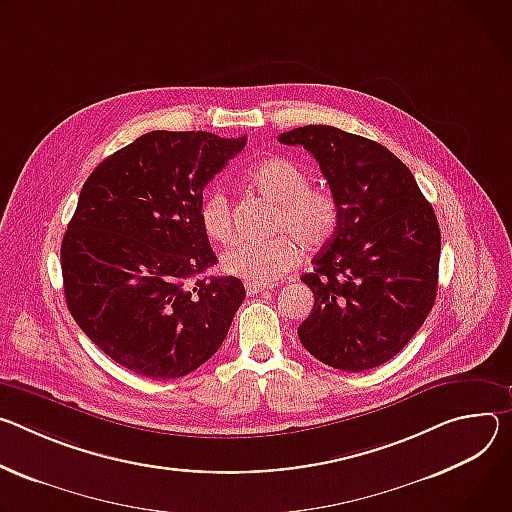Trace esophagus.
I'll list each match as a JSON object with an SVG mask.
<instances>
[{"label":"esophagus","mask_w":512,"mask_h":512,"mask_svg":"<svg viewBox=\"0 0 512 512\" xmlns=\"http://www.w3.org/2000/svg\"><path fill=\"white\" fill-rule=\"evenodd\" d=\"M268 285H256V282H246V293L248 295H256V293H264L268 291Z\"/></svg>","instance_id":"obj_1"}]
</instances>
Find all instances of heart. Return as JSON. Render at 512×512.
Returning <instances> with one entry per match:
<instances>
[{
  "label": "heart",
  "instance_id": "heart-1",
  "mask_svg": "<svg viewBox=\"0 0 512 512\" xmlns=\"http://www.w3.org/2000/svg\"><path fill=\"white\" fill-rule=\"evenodd\" d=\"M248 181L260 195L276 203L270 230L285 234L234 244L223 252L221 270L246 282L270 285L299 264L301 250L297 241L307 252H317L331 242L337 232L339 207L327 189L311 187V175L305 166L287 156H270L256 162L248 170ZM199 219L203 232L213 242L232 238V203L223 187L205 191Z\"/></svg>",
  "mask_w": 512,
  "mask_h": 512
}]
</instances>
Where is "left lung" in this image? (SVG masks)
<instances>
[{
    "label": "left lung",
    "mask_w": 512,
    "mask_h": 512,
    "mask_svg": "<svg viewBox=\"0 0 512 512\" xmlns=\"http://www.w3.org/2000/svg\"><path fill=\"white\" fill-rule=\"evenodd\" d=\"M278 142L313 154L339 207L335 236L301 276L315 297L301 344L337 370L376 368L433 309L441 252L433 207L407 164L374 140L303 126Z\"/></svg>",
    "instance_id": "obj_1"
}]
</instances>
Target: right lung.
Listing matches in <instances>:
<instances>
[{
  "label": "right lung",
  "mask_w": 512,
  "mask_h": 512,
  "mask_svg": "<svg viewBox=\"0 0 512 512\" xmlns=\"http://www.w3.org/2000/svg\"><path fill=\"white\" fill-rule=\"evenodd\" d=\"M244 146L246 136L156 130L85 181L61 246L65 299L113 362L152 380L181 378L223 344L246 289L236 276L197 278L217 264L199 207Z\"/></svg>",
  "instance_id": "add662e5"
}]
</instances>
